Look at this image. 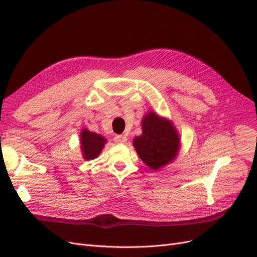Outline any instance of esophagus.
<instances>
[{"mask_svg": "<svg viewBox=\"0 0 257 257\" xmlns=\"http://www.w3.org/2000/svg\"><path fill=\"white\" fill-rule=\"evenodd\" d=\"M113 141H114L115 144H125L126 141H127V138L124 135H116Z\"/></svg>", "mask_w": 257, "mask_h": 257, "instance_id": "obj_1", "label": "esophagus"}]
</instances>
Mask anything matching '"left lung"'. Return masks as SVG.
Instances as JSON below:
<instances>
[{
  "mask_svg": "<svg viewBox=\"0 0 257 257\" xmlns=\"http://www.w3.org/2000/svg\"><path fill=\"white\" fill-rule=\"evenodd\" d=\"M142 127L143 134L135 137L133 144L145 164L158 170L173 162L180 148V138L173 122L149 111L143 118Z\"/></svg>",
  "mask_w": 257,
  "mask_h": 257,
  "instance_id": "left-lung-1",
  "label": "left lung"
}]
</instances>
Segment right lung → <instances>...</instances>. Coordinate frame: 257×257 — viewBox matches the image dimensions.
<instances>
[{"instance_id": "obj_1", "label": "right lung", "mask_w": 257, "mask_h": 257, "mask_svg": "<svg viewBox=\"0 0 257 257\" xmlns=\"http://www.w3.org/2000/svg\"><path fill=\"white\" fill-rule=\"evenodd\" d=\"M107 139L84 128L80 133V148L84 160H94L102 152Z\"/></svg>"}]
</instances>
